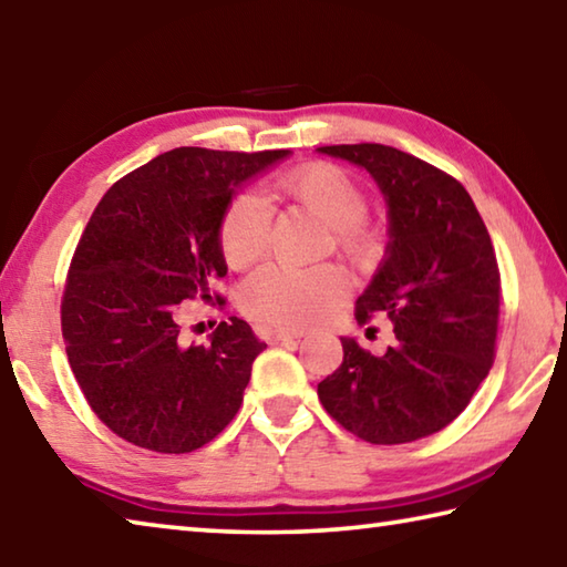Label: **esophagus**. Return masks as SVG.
<instances>
[{"label": "esophagus", "instance_id": "34e87169", "mask_svg": "<svg viewBox=\"0 0 567 567\" xmlns=\"http://www.w3.org/2000/svg\"><path fill=\"white\" fill-rule=\"evenodd\" d=\"M268 343H286V341H299L303 339V331H289V329H276L266 331Z\"/></svg>", "mask_w": 567, "mask_h": 567}]
</instances>
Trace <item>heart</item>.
<instances>
[{
  "label": "heart",
  "instance_id": "obj_1",
  "mask_svg": "<svg viewBox=\"0 0 567 567\" xmlns=\"http://www.w3.org/2000/svg\"><path fill=\"white\" fill-rule=\"evenodd\" d=\"M278 194L301 204L306 212L319 216L336 231V244L346 254L369 258L373 241L363 231V218L369 214V202L361 186L331 164H309L286 174L278 182ZM268 231H271V208L258 194H238L228 204L218 226V244L226 264L246 268L266 254ZM349 291V278L339 266H266L248 278L241 291L244 311L258 323L278 326V329H306L329 316L331 309Z\"/></svg>",
  "mask_w": 567,
  "mask_h": 567
}]
</instances>
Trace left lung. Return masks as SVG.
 <instances>
[{"mask_svg":"<svg viewBox=\"0 0 567 567\" xmlns=\"http://www.w3.org/2000/svg\"><path fill=\"white\" fill-rule=\"evenodd\" d=\"M316 152L361 166L385 198L389 244L355 301V319L385 313L395 333L381 355L341 336L343 363L319 383V399L369 443L425 439L458 419L491 371L501 274L488 228L453 176L399 148Z\"/></svg>","mask_w":567,"mask_h":567,"instance_id":"obj_1","label":"left lung"}]
</instances>
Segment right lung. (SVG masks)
<instances>
[{
  "mask_svg": "<svg viewBox=\"0 0 567 567\" xmlns=\"http://www.w3.org/2000/svg\"><path fill=\"white\" fill-rule=\"evenodd\" d=\"M182 146L109 188L69 266L62 333L84 399L118 439L192 453L238 411L266 349L231 316L206 346L178 336L176 306L226 276L218 226L241 188L289 158Z\"/></svg>",
  "mask_w": 567,
  "mask_h": 567,
  "instance_id": "add662e5",
  "label": "right lung"
}]
</instances>
